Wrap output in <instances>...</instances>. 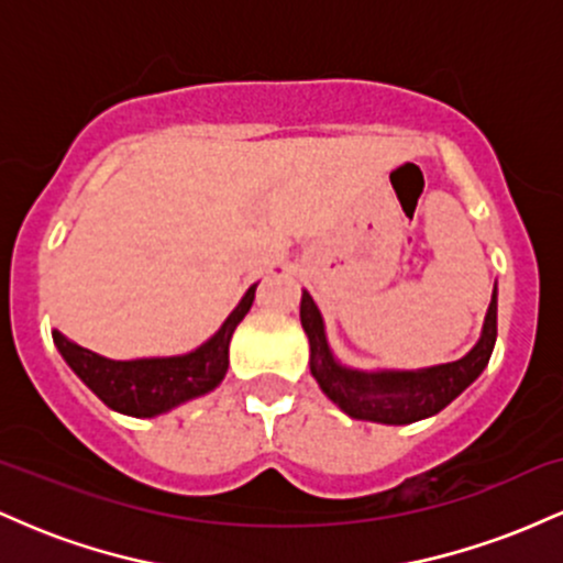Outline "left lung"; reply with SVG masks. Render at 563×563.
<instances>
[{
    "mask_svg": "<svg viewBox=\"0 0 563 563\" xmlns=\"http://www.w3.org/2000/svg\"><path fill=\"white\" fill-rule=\"evenodd\" d=\"M301 328L309 339V371L346 416L389 426L416 423L444 410L487 367L497 339V286L476 346L455 363L423 371H354L341 365L328 346L318 303L307 290L301 294Z\"/></svg>",
    "mask_w": 563,
    "mask_h": 563,
    "instance_id": "8db88e82",
    "label": "left lung"
}]
</instances>
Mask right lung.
Wrapping results in <instances>:
<instances>
[{
    "instance_id": "right-lung-1",
    "label": "right lung",
    "mask_w": 563,
    "mask_h": 563,
    "mask_svg": "<svg viewBox=\"0 0 563 563\" xmlns=\"http://www.w3.org/2000/svg\"><path fill=\"white\" fill-rule=\"evenodd\" d=\"M256 286L260 283L245 290L241 303L206 344L177 357L108 360L68 341L60 331H53V341L70 371L111 410L134 418H153L217 389L230 365V339L254 303Z\"/></svg>"
}]
</instances>
